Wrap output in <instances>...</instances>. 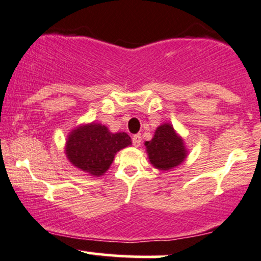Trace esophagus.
I'll list each match as a JSON object with an SVG mask.
<instances>
[{
	"mask_svg": "<svg viewBox=\"0 0 261 261\" xmlns=\"http://www.w3.org/2000/svg\"><path fill=\"white\" fill-rule=\"evenodd\" d=\"M132 143H133L134 147H139V145L142 144V137L139 136V134H134V136L132 137Z\"/></svg>",
	"mask_w": 261,
	"mask_h": 261,
	"instance_id": "1",
	"label": "esophagus"
}]
</instances>
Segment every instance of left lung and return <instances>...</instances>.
Returning <instances> with one entry per match:
<instances>
[{"instance_id": "8db88e82", "label": "left lung", "mask_w": 261, "mask_h": 261, "mask_svg": "<svg viewBox=\"0 0 261 261\" xmlns=\"http://www.w3.org/2000/svg\"><path fill=\"white\" fill-rule=\"evenodd\" d=\"M145 147L149 162L156 169L169 170L183 163L187 158L188 152L183 139L169 123L159 125L152 141L145 142Z\"/></svg>"}]
</instances>
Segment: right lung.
I'll use <instances>...</instances> for the list:
<instances>
[{"label":"right lung","mask_w":261,"mask_h":261,"mask_svg":"<svg viewBox=\"0 0 261 261\" xmlns=\"http://www.w3.org/2000/svg\"><path fill=\"white\" fill-rule=\"evenodd\" d=\"M130 144V137L124 132L111 133L106 125L89 123L69 133L66 155L78 169L100 176L109 169L117 152Z\"/></svg>","instance_id":"right-lung-1"}]
</instances>
